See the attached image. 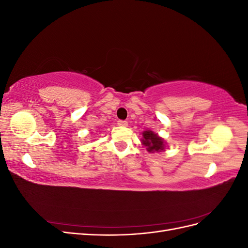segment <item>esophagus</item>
Segmentation results:
<instances>
[{
	"label": "esophagus",
	"mask_w": 248,
	"mask_h": 248,
	"mask_svg": "<svg viewBox=\"0 0 248 248\" xmlns=\"http://www.w3.org/2000/svg\"><path fill=\"white\" fill-rule=\"evenodd\" d=\"M118 125L121 127H127L128 126V123H127V121H118Z\"/></svg>",
	"instance_id": "esophagus-1"
}]
</instances>
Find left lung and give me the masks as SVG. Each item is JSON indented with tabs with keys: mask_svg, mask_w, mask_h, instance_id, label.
I'll use <instances>...</instances> for the list:
<instances>
[{
	"mask_svg": "<svg viewBox=\"0 0 248 248\" xmlns=\"http://www.w3.org/2000/svg\"><path fill=\"white\" fill-rule=\"evenodd\" d=\"M140 141L150 153L166 151L167 141L152 130H145L142 132V139H140Z\"/></svg>",
	"mask_w": 248,
	"mask_h": 248,
	"instance_id": "left-lung-1",
	"label": "left lung"
}]
</instances>
